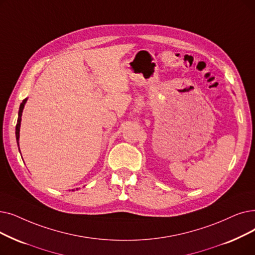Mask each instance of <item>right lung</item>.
<instances>
[{
    "instance_id": "right-lung-1",
    "label": "right lung",
    "mask_w": 255,
    "mask_h": 255,
    "mask_svg": "<svg viewBox=\"0 0 255 255\" xmlns=\"http://www.w3.org/2000/svg\"><path fill=\"white\" fill-rule=\"evenodd\" d=\"M28 100V98H26L25 100H23V102L20 103L19 105V110H18V118H17V123H16V127H15V136H16V142H17V146L19 147V129H20V122H21V115H23V110L25 107V104ZM19 149V148H18ZM20 152V151H19ZM78 190V189H76ZM74 191V190H73Z\"/></svg>"
}]
</instances>
